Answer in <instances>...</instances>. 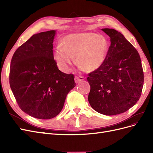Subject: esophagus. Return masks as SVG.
<instances>
[{
	"label": "esophagus",
	"instance_id": "34e87169",
	"mask_svg": "<svg viewBox=\"0 0 153 153\" xmlns=\"http://www.w3.org/2000/svg\"><path fill=\"white\" fill-rule=\"evenodd\" d=\"M84 80V77L82 76H76L75 77V82L76 84H78V83H80L81 81Z\"/></svg>",
	"mask_w": 153,
	"mask_h": 153
}]
</instances>
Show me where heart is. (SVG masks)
<instances>
[{"instance_id":"1","label":"heart","mask_w":153,"mask_h":153,"mask_svg":"<svg viewBox=\"0 0 153 153\" xmlns=\"http://www.w3.org/2000/svg\"><path fill=\"white\" fill-rule=\"evenodd\" d=\"M63 47L55 48L53 57L57 66L63 71L68 70L74 62L82 69L92 72L102 65L108 48L105 36L92 32L68 34L63 39Z\"/></svg>"}]
</instances>
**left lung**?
Here are the masks:
<instances>
[{
    "label": "left lung",
    "instance_id": "8db88e82",
    "mask_svg": "<svg viewBox=\"0 0 153 153\" xmlns=\"http://www.w3.org/2000/svg\"><path fill=\"white\" fill-rule=\"evenodd\" d=\"M110 38V46L100 68L89 74L88 101L96 112L106 115L122 114L139 100L143 72L138 51L113 29H102Z\"/></svg>",
    "mask_w": 153,
    "mask_h": 153
}]
</instances>
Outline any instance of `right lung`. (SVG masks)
<instances>
[{
	"instance_id": "1",
	"label": "right lung",
	"mask_w": 153,
	"mask_h": 153,
	"mask_svg": "<svg viewBox=\"0 0 153 153\" xmlns=\"http://www.w3.org/2000/svg\"><path fill=\"white\" fill-rule=\"evenodd\" d=\"M55 30L32 36L14 53L10 84L22 111L40 119L55 117L75 87L73 74L62 73L53 57Z\"/></svg>"
}]
</instances>
